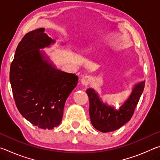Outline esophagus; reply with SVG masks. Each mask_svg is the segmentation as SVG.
<instances>
[{"label":"esophagus","mask_w":160,"mask_h":160,"mask_svg":"<svg viewBox=\"0 0 160 160\" xmlns=\"http://www.w3.org/2000/svg\"><path fill=\"white\" fill-rule=\"evenodd\" d=\"M91 80H92V78L90 76H89V75H86V76L83 77L82 79H81V83H82L83 85L88 86L89 84L90 83Z\"/></svg>","instance_id":"obj_1"}]
</instances>
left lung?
<instances>
[{
	"label": "left lung",
	"instance_id": "left-lung-1",
	"mask_svg": "<svg viewBox=\"0 0 160 160\" xmlns=\"http://www.w3.org/2000/svg\"><path fill=\"white\" fill-rule=\"evenodd\" d=\"M145 82L144 80L135 84L130 96L118 109L103 102L94 89L88 88L86 92L90 99L89 112L94 128L102 132H112L129 121L144 90Z\"/></svg>",
	"mask_w": 160,
	"mask_h": 160
}]
</instances>
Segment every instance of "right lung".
Listing matches in <instances>:
<instances>
[{
	"label": "right lung",
	"instance_id": "add662e5",
	"mask_svg": "<svg viewBox=\"0 0 160 160\" xmlns=\"http://www.w3.org/2000/svg\"><path fill=\"white\" fill-rule=\"evenodd\" d=\"M44 31L29 32L19 43L10 66V82L22 116L40 128L52 129L61 122L65 103L78 77L58 69L40 50L56 43Z\"/></svg>",
	"mask_w": 160,
	"mask_h": 160
}]
</instances>
